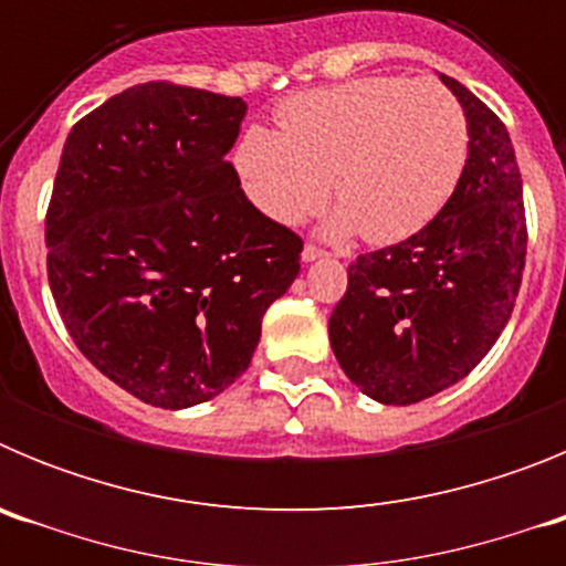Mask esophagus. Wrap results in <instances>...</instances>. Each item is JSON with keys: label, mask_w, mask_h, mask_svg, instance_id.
Returning a JSON list of instances; mask_svg holds the SVG:
<instances>
[{"label": "esophagus", "mask_w": 566, "mask_h": 566, "mask_svg": "<svg viewBox=\"0 0 566 566\" xmlns=\"http://www.w3.org/2000/svg\"><path fill=\"white\" fill-rule=\"evenodd\" d=\"M323 249L317 247V243H306V247H303V260H317V258H323Z\"/></svg>", "instance_id": "34e87169"}]
</instances>
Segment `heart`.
I'll list each match as a JSON object with an SVG mask.
<instances>
[{
  "label": "heart",
  "instance_id": "b5f03b06",
  "mask_svg": "<svg viewBox=\"0 0 566 566\" xmlns=\"http://www.w3.org/2000/svg\"><path fill=\"white\" fill-rule=\"evenodd\" d=\"M280 129L240 138V181L277 223H303L337 192V232L388 247L437 218L468 164V118L437 82L374 76L289 98Z\"/></svg>",
  "mask_w": 566,
  "mask_h": 566
}]
</instances>
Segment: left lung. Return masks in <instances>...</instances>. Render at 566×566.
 I'll return each instance as SVG.
<instances>
[{
	"mask_svg": "<svg viewBox=\"0 0 566 566\" xmlns=\"http://www.w3.org/2000/svg\"><path fill=\"white\" fill-rule=\"evenodd\" d=\"M468 164L442 212L402 243L365 252L328 319L345 377L385 405H411L468 377L507 326L527 254L522 175L507 129L457 78Z\"/></svg>",
	"mask_w": 566,
	"mask_h": 566,
	"instance_id": "1",
	"label": "left lung"
}]
</instances>
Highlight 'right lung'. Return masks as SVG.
Masks as SVG:
<instances>
[{"instance_id": "right-lung-1", "label": "right lung", "mask_w": 566, "mask_h": 566, "mask_svg": "<svg viewBox=\"0 0 566 566\" xmlns=\"http://www.w3.org/2000/svg\"><path fill=\"white\" fill-rule=\"evenodd\" d=\"M247 102L172 82L73 124L44 214L48 280L70 337L155 408L218 397L252 363L303 238L252 207L227 153Z\"/></svg>"}]
</instances>
